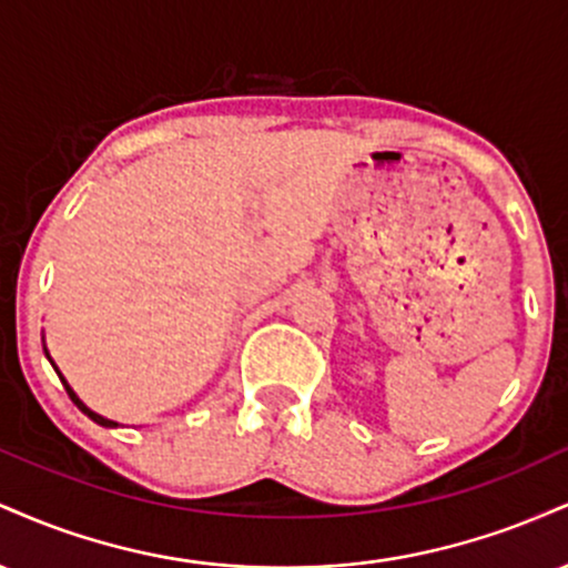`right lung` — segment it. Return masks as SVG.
Segmentation results:
<instances>
[{
  "mask_svg": "<svg viewBox=\"0 0 568 568\" xmlns=\"http://www.w3.org/2000/svg\"><path fill=\"white\" fill-rule=\"evenodd\" d=\"M50 363H53V361H50ZM53 368H55V363H53ZM55 371H58V368H55ZM58 376H61V371H58ZM61 382H63V387H67V393H69V397H71V400H74V406H77V408H80V410H82V414H88V416H90V419H93V422H98V425H103V427H116V425H114V422L103 419V416H98V414H95V410H90L88 406H84V403L80 400V397H77V395H74V389H71V387H69V384H67V379H63V376H61Z\"/></svg>",
  "mask_w": 568,
  "mask_h": 568,
  "instance_id": "obj_1",
  "label": "right lung"
}]
</instances>
